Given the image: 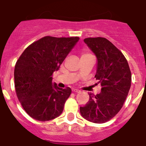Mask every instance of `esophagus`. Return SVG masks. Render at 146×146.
Returning <instances> with one entry per match:
<instances>
[{"instance_id":"34e87169","label":"esophagus","mask_w":146,"mask_h":146,"mask_svg":"<svg viewBox=\"0 0 146 146\" xmlns=\"http://www.w3.org/2000/svg\"><path fill=\"white\" fill-rule=\"evenodd\" d=\"M72 91H74V92H75V93H80V90H78V89H73Z\"/></svg>"}]
</instances>
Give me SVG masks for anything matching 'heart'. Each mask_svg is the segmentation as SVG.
<instances>
[{
	"label": "heart",
	"instance_id": "heart-1",
	"mask_svg": "<svg viewBox=\"0 0 146 146\" xmlns=\"http://www.w3.org/2000/svg\"><path fill=\"white\" fill-rule=\"evenodd\" d=\"M88 55V54H84V55Z\"/></svg>",
	"mask_w": 146,
	"mask_h": 146
}]
</instances>
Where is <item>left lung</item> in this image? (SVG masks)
Segmentation results:
<instances>
[{
  "label": "left lung",
  "instance_id": "obj_1",
  "mask_svg": "<svg viewBox=\"0 0 146 146\" xmlns=\"http://www.w3.org/2000/svg\"><path fill=\"white\" fill-rule=\"evenodd\" d=\"M84 42L97 59L95 77L101 84L97 95L88 93L89 101L80 108L85 119L103 123L113 118L123 107L131 87V74L122 52L105 38H86Z\"/></svg>",
  "mask_w": 146,
  "mask_h": 146
}]
</instances>
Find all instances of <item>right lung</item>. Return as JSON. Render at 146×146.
Instances as JSON below:
<instances>
[{
  "instance_id": "right-lung-1",
  "label": "right lung",
  "mask_w": 146,
  "mask_h": 146,
  "mask_svg": "<svg viewBox=\"0 0 146 146\" xmlns=\"http://www.w3.org/2000/svg\"><path fill=\"white\" fill-rule=\"evenodd\" d=\"M79 39V37H43L28 46L17 61V96L31 118L47 121L62 113L72 90L69 87L60 88L52 83V75Z\"/></svg>"
}]
</instances>
